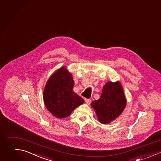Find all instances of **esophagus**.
I'll use <instances>...</instances> for the list:
<instances>
[{"instance_id": "34e87169", "label": "esophagus", "mask_w": 161, "mask_h": 161, "mask_svg": "<svg viewBox=\"0 0 161 161\" xmlns=\"http://www.w3.org/2000/svg\"><path fill=\"white\" fill-rule=\"evenodd\" d=\"M85 101H86V103H87V104H89L91 103V99H85Z\"/></svg>"}]
</instances>
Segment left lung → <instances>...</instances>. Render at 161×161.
I'll use <instances>...</instances> for the list:
<instances>
[{"instance_id": "obj_1", "label": "left lung", "mask_w": 161, "mask_h": 161, "mask_svg": "<svg viewBox=\"0 0 161 161\" xmlns=\"http://www.w3.org/2000/svg\"><path fill=\"white\" fill-rule=\"evenodd\" d=\"M126 104V99L120 83L108 82L103 87L99 99L92 101L91 104L94 108L99 121L106 124L122 113Z\"/></svg>"}]
</instances>
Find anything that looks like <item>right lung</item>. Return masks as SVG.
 Listing matches in <instances>:
<instances>
[{"label": "right lung", "mask_w": 161, "mask_h": 161, "mask_svg": "<svg viewBox=\"0 0 161 161\" xmlns=\"http://www.w3.org/2000/svg\"><path fill=\"white\" fill-rule=\"evenodd\" d=\"M74 86L72 76L65 67L58 70L48 80L43 92L44 102L47 109L57 118L69 116L84 102L74 92Z\"/></svg>", "instance_id": "add662e5"}]
</instances>
